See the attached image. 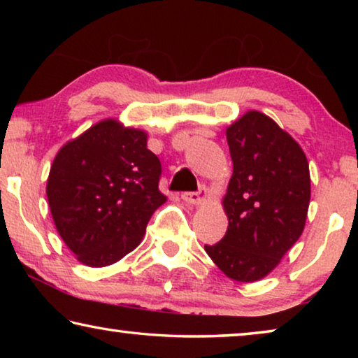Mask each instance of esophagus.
Returning a JSON list of instances; mask_svg holds the SVG:
<instances>
[{
	"label": "esophagus",
	"mask_w": 358,
	"mask_h": 358,
	"mask_svg": "<svg viewBox=\"0 0 358 358\" xmlns=\"http://www.w3.org/2000/svg\"><path fill=\"white\" fill-rule=\"evenodd\" d=\"M181 199H183L186 203L196 205V207H197V205H202V203L207 202L208 192H207V189H205V187H202V189L199 192H183V194H181Z\"/></svg>",
	"instance_id": "obj_1"
}]
</instances>
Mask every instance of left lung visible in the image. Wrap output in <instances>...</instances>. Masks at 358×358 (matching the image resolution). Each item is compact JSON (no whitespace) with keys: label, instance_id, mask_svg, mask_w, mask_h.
<instances>
[{"label":"left lung","instance_id":"obj_1","mask_svg":"<svg viewBox=\"0 0 358 358\" xmlns=\"http://www.w3.org/2000/svg\"><path fill=\"white\" fill-rule=\"evenodd\" d=\"M234 162L224 238L205 251L224 275L254 282L271 273L305 229L311 199L305 151L275 120L250 110L227 126Z\"/></svg>","mask_w":358,"mask_h":358}]
</instances>
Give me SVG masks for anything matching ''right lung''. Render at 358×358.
<instances>
[{"label": "right lung", "mask_w": 358, "mask_h": 358, "mask_svg": "<svg viewBox=\"0 0 358 358\" xmlns=\"http://www.w3.org/2000/svg\"><path fill=\"white\" fill-rule=\"evenodd\" d=\"M148 132L101 120L58 150L47 201L59 237L78 262L99 268L134 251L151 215L167 202Z\"/></svg>", "instance_id": "obj_1"}]
</instances>
